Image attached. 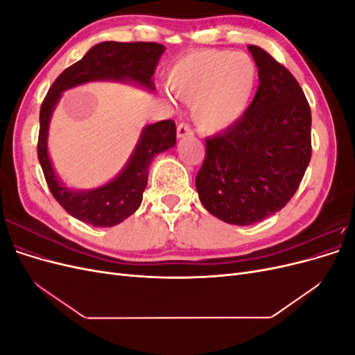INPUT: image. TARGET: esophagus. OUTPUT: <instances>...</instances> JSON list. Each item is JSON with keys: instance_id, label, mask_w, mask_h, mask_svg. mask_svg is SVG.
Segmentation results:
<instances>
[{"instance_id": "obj_1", "label": "esophagus", "mask_w": 355, "mask_h": 355, "mask_svg": "<svg viewBox=\"0 0 355 355\" xmlns=\"http://www.w3.org/2000/svg\"><path fill=\"white\" fill-rule=\"evenodd\" d=\"M176 135H178V137H179V139H182V137L191 136V135H192V130H191V127H189L188 124L180 123V124L178 125V132H176Z\"/></svg>"}]
</instances>
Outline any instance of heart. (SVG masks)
Instances as JSON below:
<instances>
[{"instance_id": "heart-1", "label": "heart", "mask_w": 355, "mask_h": 355, "mask_svg": "<svg viewBox=\"0 0 355 355\" xmlns=\"http://www.w3.org/2000/svg\"><path fill=\"white\" fill-rule=\"evenodd\" d=\"M256 80V65L245 53L201 50L175 63L167 85L176 98L191 105L192 120L201 132L216 133L247 110Z\"/></svg>"}]
</instances>
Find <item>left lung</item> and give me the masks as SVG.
I'll return each instance as SVG.
<instances>
[{
  "mask_svg": "<svg viewBox=\"0 0 355 355\" xmlns=\"http://www.w3.org/2000/svg\"><path fill=\"white\" fill-rule=\"evenodd\" d=\"M259 87L243 116L206 139L196 178L200 201L231 225H252L295 196L311 159V110L299 83L271 55L249 46Z\"/></svg>",
  "mask_w": 355,
  "mask_h": 355,
  "instance_id": "8db88e82",
  "label": "left lung"
}]
</instances>
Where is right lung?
I'll list each match as a JSON object with an SVG mask.
<instances>
[{"instance_id":"obj_1","label":"right lung","mask_w":355,"mask_h":355,"mask_svg":"<svg viewBox=\"0 0 355 355\" xmlns=\"http://www.w3.org/2000/svg\"><path fill=\"white\" fill-rule=\"evenodd\" d=\"M166 50L158 42L105 41L92 47L84 58L63 71L53 83L40 111L38 159L53 197L71 216L93 227L108 228L121 223L142 202L153 158L176 145V124L171 120L146 125L121 173L108 184L87 191L69 189L51 166L47 136L51 114L62 93L84 83L111 80L133 83L153 92V75Z\"/></svg>"}]
</instances>
